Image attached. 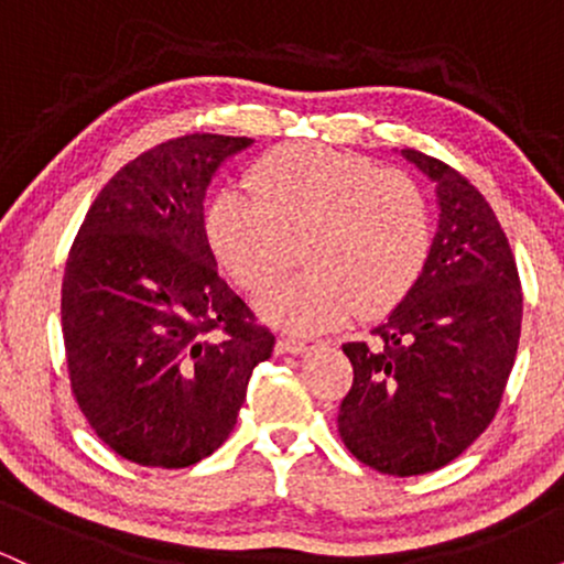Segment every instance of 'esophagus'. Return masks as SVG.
I'll list each match as a JSON object with an SVG mask.
<instances>
[{"label": "esophagus", "instance_id": "obj_1", "mask_svg": "<svg viewBox=\"0 0 564 564\" xmlns=\"http://www.w3.org/2000/svg\"><path fill=\"white\" fill-rule=\"evenodd\" d=\"M313 345H318V339H315V336H307V334H283L281 341H278L281 352H291V355L307 352Z\"/></svg>", "mask_w": 564, "mask_h": 564}]
</instances>
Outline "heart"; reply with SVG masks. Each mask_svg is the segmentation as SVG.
<instances>
[{
  "label": "heart",
  "instance_id": "b5f03b06",
  "mask_svg": "<svg viewBox=\"0 0 564 564\" xmlns=\"http://www.w3.org/2000/svg\"><path fill=\"white\" fill-rule=\"evenodd\" d=\"M246 191L206 206L212 254L246 294L273 291L300 246L307 275L260 304L264 318L321 332L358 313L373 321L411 294L430 257V204L405 172L313 142L262 153Z\"/></svg>",
  "mask_w": 564,
  "mask_h": 564
}]
</instances>
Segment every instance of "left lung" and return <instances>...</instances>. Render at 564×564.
Returning a JSON list of instances; mask_svg holds the SVG:
<instances>
[{"instance_id": "left-lung-1", "label": "left lung", "mask_w": 564, "mask_h": 564, "mask_svg": "<svg viewBox=\"0 0 564 564\" xmlns=\"http://www.w3.org/2000/svg\"><path fill=\"white\" fill-rule=\"evenodd\" d=\"M403 156L435 183L440 223L424 273L373 328L341 345L352 387L339 405L347 451L381 475H426L494 422L520 345L514 254L482 193L440 159Z\"/></svg>"}]
</instances>
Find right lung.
<instances>
[{"label":"right lung","instance_id":"1","mask_svg":"<svg viewBox=\"0 0 564 564\" xmlns=\"http://www.w3.org/2000/svg\"><path fill=\"white\" fill-rule=\"evenodd\" d=\"M249 138L185 134L140 153L84 217L63 275L70 392L140 467L183 469L228 440L275 336L219 275L206 187Z\"/></svg>","mask_w":564,"mask_h":564}]
</instances>
